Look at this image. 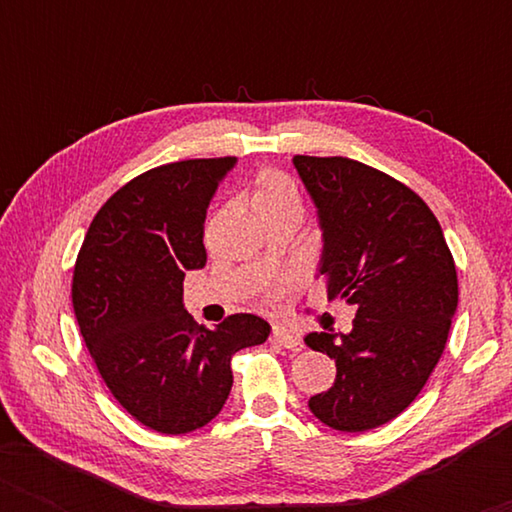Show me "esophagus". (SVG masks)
<instances>
[{
  "instance_id": "esophagus-1",
  "label": "esophagus",
  "mask_w": 512,
  "mask_h": 512,
  "mask_svg": "<svg viewBox=\"0 0 512 512\" xmlns=\"http://www.w3.org/2000/svg\"><path fill=\"white\" fill-rule=\"evenodd\" d=\"M272 340H275L277 345L286 347V349H293V352H300V335L289 331V328L277 326L275 331H272Z\"/></svg>"
}]
</instances>
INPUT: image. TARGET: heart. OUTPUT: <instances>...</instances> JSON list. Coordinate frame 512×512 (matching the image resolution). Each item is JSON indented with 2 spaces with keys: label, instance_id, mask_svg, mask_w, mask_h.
I'll use <instances>...</instances> for the list:
<instances>
[{
  "label": "heart",
  "instance_id": "1",
  "mask_svg": "<svg viewBox=\"0 0 512 512\" xmlns=\"http://www.w3.org/2000/svg\"><path fill=\"white\" fill-rule=\"evenodd\" d=\"M251 202H254V209H265V207H277V205H296L300 207V191L296 181L286 174L277 170L263 172L256 181L254 195H251ZM282 291V286H275L272 296Z\"/></svg>",
  "mask_w": 512,
  "mask_h": 512
}]
</instances>
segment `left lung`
Returning <instances> with one entry per match:
<instances>
[{
    "mask_svg": "<svg viewBox=\"0 0 512 512\" xmlns=\"http://www.w3.org/2000/svg\"><path fill=\"white\" fill-rule=\"evenodd\" d=\"M293 165L324 230L328 300L356 310L347 335L305 338L338 368L307 405L335 431L377 429L415 401L443 356L459 300L452 251L429 205L389 174L342 156Z\"/></svg>",
    "mask_w": 512,
    "mask_h": 512,
    "instance_id": "left-lung-1",
    "label": "left lung"
}]
</instances>
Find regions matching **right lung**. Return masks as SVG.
Returning <instances> with one entry per match:
<instances>
[{
  "label": "right lung",
  "mask_w": 512,
  "mask_h": 512,
  "mask_svg": "<svg viewBox=\"0 0 512 512\" xmlns=\"http://www.w3.org/2000/svg\"><path fill=\"white\" fill-rule=\"evenodd\" d=\"M233 165L193 158L139 174L104 202L76 256L72 303L97 373L125 412L167 436L212 422L233 354L270 335L256 314L209 331L181 300L186 270L207 263V207Z\"/></svg>",
  "instance_id": "add662e5"
}]
</instances>
